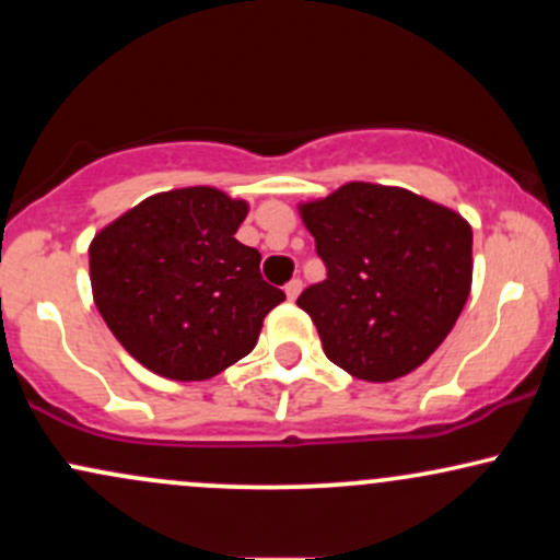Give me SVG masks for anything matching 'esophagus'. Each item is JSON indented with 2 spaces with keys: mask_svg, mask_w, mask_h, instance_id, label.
<instances>
[{
  "mask_svg": "<svg viewBox=\"0 0 560 560\" xmlns=\"http://www.w3.org/2000/svg\"><path fill=\"white\" fill-rule=\"evenodd\" d=\"M300 292H302V281H300V279L289 281V284H287V298H289V300H298Z\"/></svg>",
  "mask_w": 560,
  "mask_h": 560,
  "instance_id": "esophagus-1",
  "label": "esophagus"
}]
</instances>
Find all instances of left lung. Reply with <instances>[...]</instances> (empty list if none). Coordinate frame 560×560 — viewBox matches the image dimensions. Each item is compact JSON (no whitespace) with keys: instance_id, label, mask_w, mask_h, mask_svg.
I'll use <instances>...</instances> for the list:
<instances>
[{"instance_id":"1","label":"left lung","mask_w":560,"mask_h":560,"mask_svg":"<svg viewBox=\"0 0 560 560\" xmlns=\"http://www.w3.org/2000/svg\"><path fill=\"white\" fill-rule=\"evenodd\" d=\"M300 215L326 279L298 305L326 358L363 382L419 369L471 292V226L432 199L365 182L300 205Z\"/></svg>"}]
</instances>
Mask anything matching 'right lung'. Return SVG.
Segmentation results:
<instances>
[{"label": "right lung", "mask_w": 560, "mask_h": 560, "mask_svg": "<svg viewBox=\"0 0 560 560\" xmlns=\"http://www.w3.org/2000/svg\"><path fill=\"white\" fill-rule=\"evenodd\" d=\"M247 202L213 186L147 197L89 247L96 311L144 369L202 382L253 352L262 318L287 300L236 240Z\"/></svg>", "instance_id": "obj_1"}]
</instances>
